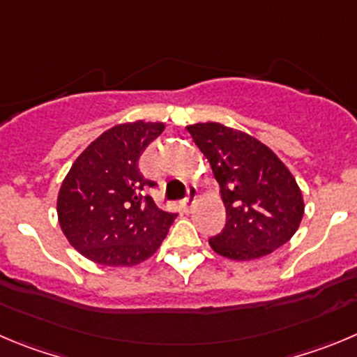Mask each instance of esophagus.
<instances>
[{
    "instance_id": "esophagus-1",
    "label": "esophagus",
    "mask_w": 357,
    "mask_h": 357,
    "mask_svg": "<svg viewBox=\"0 0 357 357\" xmlns=\"http://www.w3.org/2000/svg\"><path fill=\"white\" fill-rule=\"evenodd\" d=\"M195 195H197V190L192 186V188H188V194H186V197L183 199V208H185V211H190L192 209V206H194V201H195Z\"/></svg>"
}]
</instances>
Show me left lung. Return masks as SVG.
I'll list each match as a JSON object with an SVG mask.
<instances>
[{
  "label": "left lung",
  "mask_w": 357,
  "mask_h": 357,
  "mask_svg": "<svg viewBox=\"0 0 357 357\" xmlns=\"http://www.w3.org/2000/svg\"><path fill=\"white\" fill-rule=\"evenodd\" d=\"M220 185L227 222L209 245L232 261L264 257L289 241L305 202L285 163L266 144L220 123L186 126Z\"/></svg>",
  "instance_id": "8db88e82"
}]
</instances>
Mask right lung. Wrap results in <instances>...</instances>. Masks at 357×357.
<instances>
[{
  "instance_id": "obj_1",
  "label": "right lung",
  "mask_w": 357,
  "mask_h": 357,
  "mask_svg": "<svg viewBox=\"0 0 357 357\" xmlns=\"http://www.w3.org/2000/svg\"><path fill=\"white\" fill-rule=\"evenodd\" d=\"M163 123H123L91 142L63 179L58 220L70 245L102 266H135L155 254L176 213L160 209L141 190L155 186L139 158Z\"/></svg>"
}]
</instances>
